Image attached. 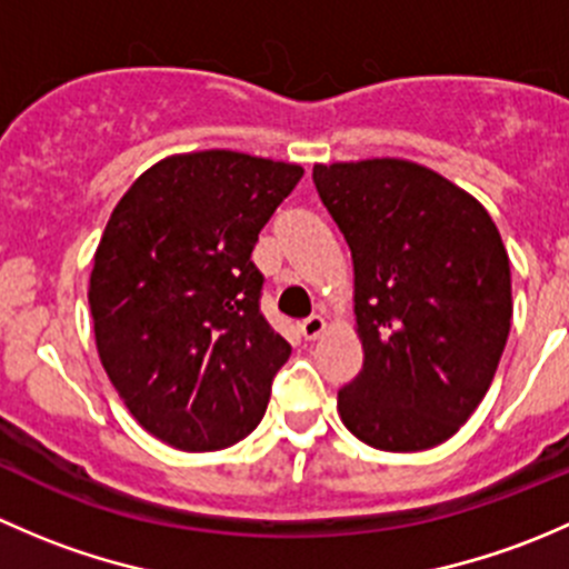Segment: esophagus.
I'll list each match as a JSON object with an SVG mask.
<instances>
[{
    "mask_svg": "<svg viewBox=\"0 0 569 569\" xmlns=\"http://www.w3.org/2000/svg\"><path fill=\"white\" fill-rule=\"evenodd\" d=\"M327 330V321L325 317H308L306 321H300V332L306 341H317L321 332Z\"/></svg>",
    "mask_w": 569,
    "mask_h": 569,
    "instance_id": "esophagus-1",
    "label": "esophagus"
}]
</instances>
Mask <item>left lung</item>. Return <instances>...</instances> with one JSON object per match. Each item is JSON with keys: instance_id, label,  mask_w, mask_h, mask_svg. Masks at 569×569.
<instances>
[{"instance_id": "left-lung-1", "label": "left lung", "mask_w": 569, "mask_h": 569, "mask_svg": "<svg viewBox=\"0 0 569 569\" xmlns=\"http://www.w3.org/2000/svg\"><path fill=\"white\" fill-rule=\"evenodd\" d=\"M355 267L363 369L338 391L343 427L380 451L449 440L496 377L512 272L485 206L407 159L313 164Z\"/></svg>"}]
</instances>
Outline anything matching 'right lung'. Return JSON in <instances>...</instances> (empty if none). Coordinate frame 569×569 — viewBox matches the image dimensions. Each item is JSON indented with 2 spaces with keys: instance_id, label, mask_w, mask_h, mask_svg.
<instances>
[{
  "instance_id": "add662e5",
  "label": "right lung",
  "mask_w": 569,
  "mask_h": 569,
  "mask_svg": "<svg viewBox=\"0 0 569 569\" xmlns=\"http://www.w3.org/2000/svg\"><path fill=\"white\" fill-rule=\"evenodd\" d=\"M306 170L250 153H173L112 209L90 272L96 349L146 432L178 451L248 438L291 347L258 311V233Z\"/></svg>"
}]
</instances>
